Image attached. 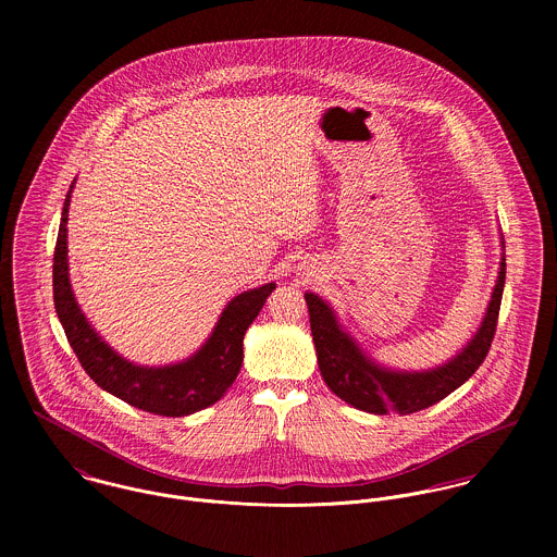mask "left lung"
<instances>
[{"label": "left lung", "mask_w": 557, "mask_h": 557, "mask_svg": "<svg viewBox=\"0 0 557 557\" xmlns=\"http://www.w3.org/2000/svg\"><path fill=\"white\" fill-rule=\"evenodd\" d=\"M502 259L488 307L474 336L450 360L422 371H398L375 362L360 343L341 325L334 309L313 292H307L311 332L318 349L319 371L327 388L345 403L369 413H413L435 405L463 386L488 354L506 281L504 238Z\"/></svg>", "instance_id": "1"}]
</instances>
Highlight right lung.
<instances>
[{
	"mask_svg": "<svg viewBox=\"0 0 557 557\" xmlns=\"http://www.w3.org/2000/svg\"><path fill=\"white\" fill-rule=\"evenodd\" d=\"M75 182L66 195L53 255V302L71 347L85 373L109 395L144 411L180 418L214 405L238 377L244 360V334L259 315L276 283L242 292L223 309L212 334L186 360L146 367L120 356L85 318L69 274V208Z\"/></svg>",
	"mask_w": 557,
	"mask_h": 557,
	"instance_id": "right-lung-1",
	"label": "right lung"
}]
</instances>
